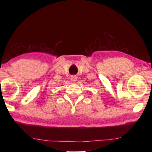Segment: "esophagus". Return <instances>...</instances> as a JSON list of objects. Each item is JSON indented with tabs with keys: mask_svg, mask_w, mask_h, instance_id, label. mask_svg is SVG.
I'll return each instance as SVG.
<instances>
[{
	"mask_svg": "<svg viewBox=\"0 0 152 152\" xmlns=\"http://www.w3.org/2000/svg\"><path fill=\"white\" fill-rule=\"evenodd\" d=\"M70 79H71V80H72V82H76V80H77V76H72L70 78Z\"/></svg>",
	"mask_w": 152,
	"mask_h": 152,
	"instance_id": "1",
	"label": "esophagus"
}]
</instances>
